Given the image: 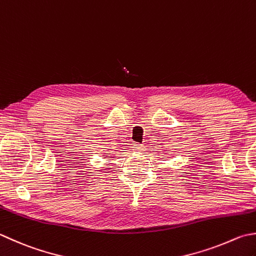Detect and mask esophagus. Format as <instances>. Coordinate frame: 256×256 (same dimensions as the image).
<instances>
[{
    "label": "esophagus",
    "instance_id": "34e87169",
    "mask_svg": "<svg viewBox=\"0 0 256 256\" xmlns=\"http://www.w3.org/2000/svg\"><path fill=\"white\" fill-rule=\"evenodd\" d=\"M133 150H134V151H136V152H141V151H143V145L138 144V143H135L133 145Z\"/></svg>",
    "mask_w": 256,
    "mask_h": 256
}]
</instances>
